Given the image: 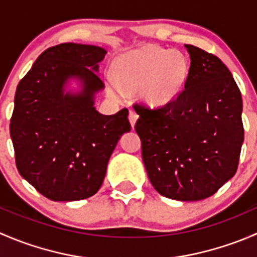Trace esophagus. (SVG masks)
I'll list each match as a JSON object with an SVG mask.
<instances>
[{
	"mask_svg": "<svg viewBox=\"0 0 257 257\" xmlns=\"http://www.w3.org/2000/svg\"><path fill=\"white\" fill-rule=\"evenodd\" d=\"M138 114H137L136 112H134V110H131V112H129V121H131V125H132V128H134V125H136V123H137V120H138Z\"/></svg>",
	"mask_w": 257,
	"mask_h": 257,
	"instance_id": "obj_1",
	"label": "esophagus"
}]
</instances>
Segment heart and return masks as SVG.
Instances as JSON below:
<instances>
[{
    "mask_svg": "<svg viewBox=\"0 0 257 257\" xmlns=\"http://www.w3.org/2000/svg\"><path fill=\"white\" fill-rule=\"evenodd\" d=\"M113 74L117 84L108 85L112 97L120 98L121 92L139 90L145 104L164 107L183 93L189 76V61L177 49L147 45L116 57Z\"/></svg>",
    "mask_w": 257,
    "mask_h": 257,
    "instance_id": "obj_1",
    "label": "heart"
}]
</instances>
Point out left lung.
<instances>
[{
	"instance_id": "left-lung-1",
	"label": "left lung",
	"mask_w": 257,
	"mask_h": 257,
	"mask_svg": "<svg viewBox=\"0 0 257 257\" xmlns=\"http://www.w3.org/2000/svg\"><path fill=\"white\" fill-rule=\"evenodd\" d=\"M190 68L183 93L164 107L134 105L142 157L155 190L179 201L216 193L235 175L243 126L242 99L227 67L185 45Z\"/></svg>"
}]
</instances>
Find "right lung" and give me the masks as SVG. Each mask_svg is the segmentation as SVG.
<instances>
[{
    "instance_id": "add662e5",
    "label": "right lung",
    "mask_w": 257,
    "mask_h": 257,
    "mask_svg": "<svg viewBox=\"0 0 257 257\" xmlns=\"http://www.w3.org/2000/svg\"><path fill=\"white\" fill-rule=\"evenodd\" d=\"M105 54L98 46H54L17 85L10 124L17 169L53 201L94 195L116 143L131 132L128 109L104 115L94 107L104 89L98 63Z\"/></svg>"
}]
</instances>
